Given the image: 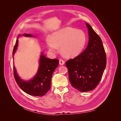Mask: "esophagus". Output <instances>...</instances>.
Listing matches in <instances>:
<instances>
[{"label": "esophagus", "instance_id": "obj_1", "mask_svg": "<svg viewBox=\"0 0 121 121\" xmlns=\"http://www.w3.org/2000/svg\"><path fill=\"white\" fill-rule=\"evenodd\" d=\"M59 63H60V65H64V64H65V61H64V60H63L60 59V60H59Z\"/></svg>", "mask_w": 121, "mask_h": 121}]
</instances>
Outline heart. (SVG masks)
Here are the masks:
<instances>
[{
  "label": "heart",
  "instance_id": "b5f03b06",
  "mask_svg": "<svg viewBox=\"0 0 121 121\" xmlns=\"http://www.w3.org/2000/svg\"><path fill=\"white\" fill-rule=\"evenodd\" d=\"M87 35L81 30L72 27H65L51 35L46 39L50 50L54 52L60 46V51L65 57H74L81 53L87 42Z\"/></svg>",
  "mask_w": 121,
  "mask_h": 121
}]
</instances>
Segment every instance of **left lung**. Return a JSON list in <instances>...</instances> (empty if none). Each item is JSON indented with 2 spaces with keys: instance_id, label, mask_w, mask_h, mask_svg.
Returning a JSON list of instances; mask_svg holds the SVG:
<instances>
[{
  "instance_id": "left-lung-1",
  "label": "left lung",
  "mask_w": 121,
  "mask_h": 121,
  "mask_svg": "<svg viewBox=\"0 0 121 121\" xmlns=\"http://www.w3.org/2000/svg\"><path fill=\"white\" fill-rule=\"evenodd\" d=\"M89 42L85 50L65 62L69 78L73 87L81 92L93 90L101 79L107 65V57L101 38L90 26Z\"/></svg>"
}]
</instances>
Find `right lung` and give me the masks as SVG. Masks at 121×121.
<instances>
[{"mask_svg":"<svg viewBox=\"0 0 121 121\" xmlns=\"http://www.w3.org/2000/svg\"><path fill=\"white\" fill-rule=\"evenodd\" d=\"M21 36V35H19ZM26 37H32L31 34H24ZM18 40L17 39L16 44L14 46L13 55L17 49ZM39 67L37 74L30 81H23L17 75L16 69L13 66V75L16 81L21 89L25 92L33 96H42L48 92L50 89L51 80L52 75L59 64L58 59H50L41 54L40 58Z\"/></svg>","mask_w":121,"mask_h":121,"instance_id":"add662e5","label":"right lung"}]
</instances>
